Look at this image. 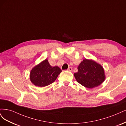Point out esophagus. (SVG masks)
Segmentation results:
<instances>
[{"label": "esophagus", "mask_w": 126, "mask_h": 126, "mask_svg": "<svg viewBox=\"0 0 126 126\" xmlns=\"http://www.w3.org/2000/svg\"><path fill=\"white\" fill-rule=\"evenodd\" d=\"M72 70H73V68H72V67H70L68 68V69H67V71H70V72H71V71H72Z\"/></svg>", "instance_id": "esophagus-1"}]
</instances>
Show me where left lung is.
I'll return each mask as SVG.
<instances>
[{
	"instance_id": "1",
	"label": "left lung",
	"mask_w": 126,
	"mask_h": 126,
	"mask_svg": "<svg viewBox=\"0 0 126 126\" xmlns=\"http://www.w3.org/2000/svg\"><path fill=\"white\" fill-rule=\"evenodd\" d=\"M78 69V72L74 74L75 78L85 87L93 88L98 86L106 79L103 66L93 60L84 59Z\"/></svg>"
}]
</instances>
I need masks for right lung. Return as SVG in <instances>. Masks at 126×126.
Returning <instances> with one entry per match:
<instances>
[{
	"mask_svg": "<svg viewBox=\"0 0 126 126\" xmlns=\"http://www.w3.org/2000/svg\"><path fill=\"white\" fill-rule=\"evenodd\" d=\"M61 72L58 66H51L46 59L32 68L30 79L35 86L45 87L53 83Z\"/></svg>",
	"mask_w": 126,
	"mask_h": 126,
	"instance_id": "right-lung-1",
	"label": "right lung"
}]
</instances>
